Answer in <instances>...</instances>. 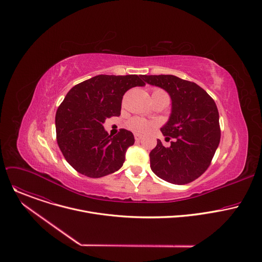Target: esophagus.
Instances as JSON below:
<instances>
[{"instance_id": "34e87169", "label": "esophagus", "mask_w": 262, "mask_h": 262, "mask_svg": "<svg viewBox=\"0 0 262 262\" xmlns=\"http://www.w3.org/2000/svg\"><path fill=\"white\" fill-rule=\"evenodd\" d=\"M135 139H136V141H140L142 139V137L140 135H138V134H135Z\"/></svg>"}]
</instances>
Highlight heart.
I'll return each mask as SVG.
<instances>
[{"mask_svg":"<svg viewBox=\"0 0 262 262\" xmlns=\"http://www.w3.org/2000/svg\"><path fill=\"white\" fill-rule=\"evenodd\" d=\"M157 91H161V90H156L155 92H157ZM127 126L132 130H134L136 133H139V134H142V133H145L149 128H150L151 123L147 121V120H145V119H143V118L134 117L127 122Z\"/></svg>","mask_w":262,"mask_h":262,"instance_id":"1","label":"heart"}]
</instances>
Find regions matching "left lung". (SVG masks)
<instances>
[{"label":"left lung","mask_w":262,"mask_h":262,"mask_svg":"<svg viewBox=\"0 0 262 262\" xmlns=\"http://www.w3.org/2000/svg\"><path fill=\"white\" fill-rule=\"evenodd\" d=\"M145 83L164 89L171 98V114L161 128L174 138L169 147L161 140L151 152L150 168L160 178L185 184L208 168L221 139L219 112L213 99L197 84L172 74L142 76Z\"/></svg>","instance_id":"1"}]
</instances>
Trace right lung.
<instances>
[{"label":"right lung","instance_id":"add662e5","mask_svg":"<svg viewBox=\"0 0 262 262\" xmlns=\"http://www.w3.org/2000/svg\"><path fill=\"white\" fill-rule=\"evenodd\" d=\"M137 86H145L142 76L99 74L66 94L56 113L57 142L67 163L79 173L98 178L122 167L134 135L122 128L112 137L103 123L120 115L124 93Z\"/></svg>","mask_w":262,"mask_h":262}]
</instances>
